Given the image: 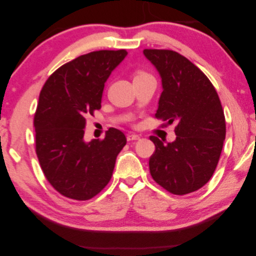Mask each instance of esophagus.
<instances>
[{"label":"esophagus","instance_id":"1","mask_svg":"<svg viewBox=\"0 0 256 256\" xmlns=\"http://www.w3.org/2000/svg\"><path fill=\"white\" fill-rule=\"evenodd\" d=\"M140 136L138 134H127V140L128 141H136V140H140Z\"/></svg>","mask_w":256,"mask_h":256}]
</instances>
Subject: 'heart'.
I'll list each match as a JSON object with an SVG mask.
<instances>
[{"instance_id":"b5f03b06","label":"heart","mask_w":256,"mask_h":256,"mask_svg":"<svg viewBox=\"0 0 256 256\" xmlns=\"http://www.w3.org/2000/svg\"><path fill=\"white\" fill-rule=\"evenodd\" d=\"M146 76V74H144V72H138V74L134 76V79L140 78V76Z\"/></svg>"}]
</instances>
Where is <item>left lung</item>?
<instances>
[{
    "mask_svg": "<svg viewBox=\"0 0 256 256\" xmlns=\"http://www.w3.org/2000/svg\"><path fill=\"white\" fill-rule=\"evenodd\" d=\"M157 69L162 92L156 118L177 122L176 138L150 136L156 152L150 159L154 180L173 194L196 191L212 176L226 140V118L212 82L191 62L172 50H143Z\"/></svg>",
    "mask_w": 256,
    "mask_h": 256,
    "instance_id": "obj_1",
    "label": "left lung"
}]
</instances>
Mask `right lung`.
Returning a JSON list of instances; mask_svg holds the SVG:
<instances>
[{
  "instance_id": "add662e5",
  "label": "right lung",
  "mask_w": 256,
  "mask_h": 256,
  "mask_svg": "<svg viewBox=\"0 0 256 256\" xmlns=\"http://www.w3.org/2000/svg\"><path fill=\"white\" fill-rule=\"evenodd\" d=\"M100 50L60 66L44 83L34 118L36 154L52 187L66 198L86 200L110 182L116 157L126 145L120 130L104 140H84L86 118L102 108L104 83L127 56Z\"/></svg>"
}]
</instances>
